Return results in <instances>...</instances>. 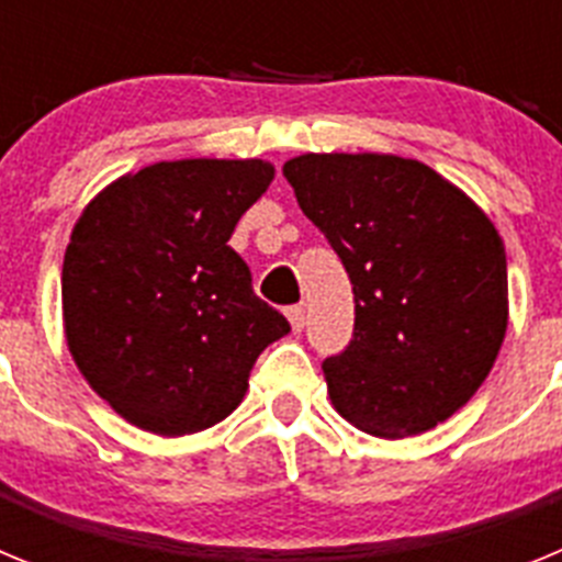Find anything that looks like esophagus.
Returning <instances> with one entry per match:
<instances>
[{"instance_id":"34e87169","label":"esophagus","mask_w":562,"mask_h":562,"mask_svg":"<svg viewBox=\"0 0 562 562\" xmlns=\"http://www.w3.org/2000/svg\"><path fill=\"white\" fill-rule=\"evenodd\" d=\"M286 317H290L292 331L304 329V324H306V310H304V306H301V304L290 306V310H286Z\"/></svg>"}]
</instances>
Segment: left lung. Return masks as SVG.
I'll list each match as a JSON object with an SVG mask.
<instances>
[{"mask_svg": "<svg viewBox=\"0 0 562 562\" xmlns=\"http://www.w3.org/2000/svg\"><path fill=\"white\" fill-rule=\"evenodd\" d=\"M355 292V331L324 360L331 405L366 434L436 428L479 391L506 331V252L470 196L394 154L284 166Z\"/></svg>", "mask_w": 562, "mask_h": 562, "instance_id": "left-lung-1", "label": "left lung"}]
</instances>
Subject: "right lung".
<instances>
[{"label": "right lung", "mask_w": 562, "mask_h": 562, "mask_svg": "<svg viewBox=\"0 0 562 562\" xmlns=\"http://www.w3.org/2000/svg\"><path fill=\"white\" fill-rule=\"evenodd\" d=\"M270 182L265 160L154 162L81 213L64 331L89 385L137 428L182 436L222 422L258 355L290 331L227 245Z\"/></svg>", "instance_id": "right-lung-1"}]
</instances>
